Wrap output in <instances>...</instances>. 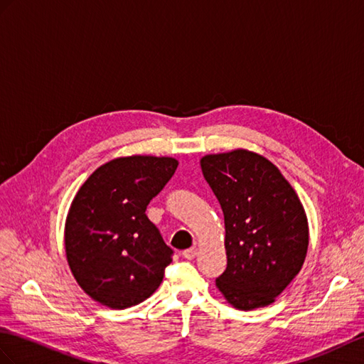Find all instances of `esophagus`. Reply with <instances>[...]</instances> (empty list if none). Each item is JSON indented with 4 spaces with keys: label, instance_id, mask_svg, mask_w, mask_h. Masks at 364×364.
Returning a JSON list of instances; mask_svg holds the SVG:
<instances>
[{
    "label": "esophagus",
    "instance_id": "34e87169",
    "mask_svg": "<svg viewBox=\"0 0 364 364\" xmlns=\"http://www.w3.org/2000/svg\"><path fill=\"white\" fill-rule=\"evenodd\" d=\"M196 255H198L196 247H191V249H187V250L182 252V256H183L185 259H193Z\"/></svg>",
    "mask_w": 364,
    "mask_h": 364
}]
</instances>
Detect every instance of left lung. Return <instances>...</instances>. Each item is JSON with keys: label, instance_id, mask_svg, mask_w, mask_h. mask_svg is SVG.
<instances>
[{"label": "left lung", "instance_id": "left-lung-1", "mask_svg": "<svg viewBox=\"0 0 364 364\" xmlns=\"http://www.w3.org/2000/svg\"><path fill=\"white\" fill-rule=\"evenodd\" d=\"M224 213L227 269L216 286L230 304H272L303 267L307 218L298 194L267 159L245 149L202 157Z\"/></svg>", "mask_w": 364, "mask_h": 364}]
</instances>
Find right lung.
<instances>
[{
	"label": "right lung",
	"mask_w": 364,
	"mask_h": 364,
	"mask_svg": "<svg viewBox=\"0 0 364 364\" xmlns=\"http://www.w3.org/2000/svg\"><path fill=\"white\" fill-rule=\"evenodd\" d=\"M176 168L171 157L114 159L78 190L66 219V256L78 286L100 304L136 306L161 286L174 252L145 211Z\"/></svg>",
	"instance_id": "right-lung-1"
}]
</instances>
